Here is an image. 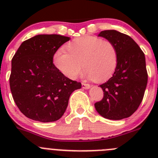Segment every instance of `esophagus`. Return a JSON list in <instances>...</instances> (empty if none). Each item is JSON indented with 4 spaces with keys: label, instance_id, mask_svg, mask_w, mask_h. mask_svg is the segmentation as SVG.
<instances>
[{
    "label": "esophagus",
    "instance_id": "1",
    "mask_svg": "<svg viewBox=\"0 0 158 158\" xmlns=\"http://www.w3.org/2000/svg\"><path fill=\"white\" fill-rule=\"evenodd\" d=\"M82 88L85 89H89V88H90V85L86 83H82Z\"/></svg>",
    "mask_w": 158,
    "mask_h": 158
}]
</instances>
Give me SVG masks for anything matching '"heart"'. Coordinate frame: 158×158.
Here are the masks:
<instances>
[{"mask_svg": "<svg viewBox=\"0 0 158 158\" xmlns=\"http://www.w3.org/2000/svg\"><path fill=\"white\" fill-rule=\"evenodd\" d=\"M65 49L67 53L56 52L54 62L59 71L70 79L77 77L83 64L88 77L104 81L112 75L118 64L117 48L110 40L82 36L69 42Z\"/></svg>", "mask_w": 158, "mask_h": 158, "instance_id": "1", "label": "heart"}]
</instances>
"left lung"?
Returning <instances> with one entry per match:
<instances>
[{
	"mask_svg": "<svg viewBox=\"0 0 158 158\" xmlns=\"http://www.w3.org/2000/svg\"><path fill=\"white\" fill-rule=\"evenodd\" d=\"M99 36L110 40L118 51V64L112 77L100 85L104 97L94 104L101 116L119 120L131 116L142 103L147 85L146 58L129 35L115 30L102 31Z\"/></svg>",
	"mask_w": 158,
	"mask_h": 158,
	"instance_id": "8db88e82",
	"label": "left lung"
}]
</instances>
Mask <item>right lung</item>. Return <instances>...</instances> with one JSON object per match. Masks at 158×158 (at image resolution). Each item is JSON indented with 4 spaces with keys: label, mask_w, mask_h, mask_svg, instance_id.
I'll list each match as a JSON object with an SVG mask.
<instances>
[{
    "label": "right lung",
    "mask_w": 158,
    "mask_h": 158,
    "mask_svg": "<svg viewBox=\"0 0 158 158\" xmlns=\"http://www.w3.org/2000/svg\"><path fill=\"white\" fill-rule=\"evenodd\" d=\"M69 37L38 35L25 40L12 59L9 84L19 111L39 122H54L63 115L71 93L81 88L53 63L54 54Z\"/></svg>",
    "instance_id": "add662e5"
}]
</instances>
